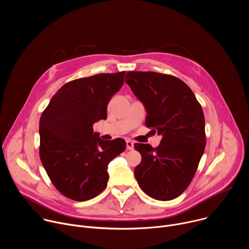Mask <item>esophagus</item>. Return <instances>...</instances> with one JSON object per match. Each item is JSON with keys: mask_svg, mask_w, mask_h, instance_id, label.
I'll use <instances>...</instances> for the list:
<instances>
[{"mask_svg": "<svg viewBox=\"0 0 249 249\" xmlns=\"http://www.w3.org/2000/svg\"><path fill=\"white\" fill-rule=\"evenodd\" d=\"M126 148H127V150H130V151L134 149V143L131 140L126 141Z\"/></svg>", "mask_w": 249, "mask_h": 249, "instance_id": "esophagus-1", "label": "esophagus"}]
</instances>
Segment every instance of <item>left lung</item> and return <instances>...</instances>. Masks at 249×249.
I'll return each instance as SVG.
<instances>
[{
	"mask_svg": "<svg viewBox=\"0 0 249 249\" xmlns=\"http://www.w3.org/2000/svg\"><path fill=\"white\" fill-rule=\"evenodd\" d=\"M125 83L143 102L146 126L162 136L160 144L134 145L142 156L134 174L150 197L168 201L192 181L206 146L205 118L191 89L178 78L155 72H128Z\"/></svg>",
	"mask_w": 249,
	"mask_h": 249,
	"instance_id": "8db88e82",
	"label": "left lung"
}]
</instances>
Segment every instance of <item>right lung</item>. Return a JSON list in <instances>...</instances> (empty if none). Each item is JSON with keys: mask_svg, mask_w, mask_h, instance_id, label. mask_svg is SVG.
I'll use <instances>...</instances> for the list:
<instances>
[{"mask_svg": "<svg viewBox=\"0 0 249 249\" xmlns=\"http://www.w3.org/2000/svg\"><path fill=\"white\" fill-rule=\"evenodd\" d=\"M126 72L98 74L65 84L39 121L41 162L56 189L69 199L87 201L108 181V163L126 149L125 141H104L93 124L106 119L108 102Z\"/></svg>", "mask_w": 249, "mask_h": 249, "instance_id": "obj_1", "label": "right lung"}]
</instances>
